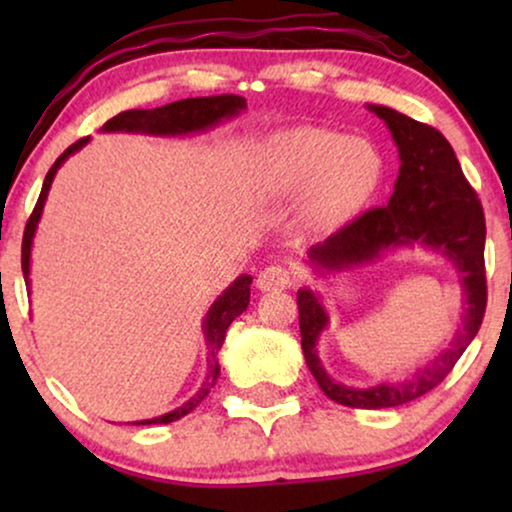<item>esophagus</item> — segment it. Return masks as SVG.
<instances>
[{
    "mask_svg": "<svg viewBox=\"0 0 512 512\" xmlns=\"http://www.w3.org/2000/svg\"><path fill=\"white\" fill-rule=\"evenodd\" d=\"M291 282H293L291 272L286 270L284 265H268V268L258 272L256 286L261 291H282L286 286H291Z\"/></svg>",
    "mask_w": 512,
    "mask_h": 512,
    "instance_id": "obj_1",
    "label": "esophagus"
}]
</instances>
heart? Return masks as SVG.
<instances>
[{
  "instance_id": "b5f03b06",
  "label": "heart",
  "mask_w": 512,
  "mask_h": 512,
  "mask_svg": "<svg viewBox=\"0 0 512 512\" xmlns=\"http://www.w3.org/2000/svg\"><path fill=\"white\" fill-rule=\"evenodd\" d=\"M382 158L366 139L324 128H291L272 137L263 184L270 198L300 200L303 221L335 228L361 212L382 181Z\"/></svg>"
}]
</instances>
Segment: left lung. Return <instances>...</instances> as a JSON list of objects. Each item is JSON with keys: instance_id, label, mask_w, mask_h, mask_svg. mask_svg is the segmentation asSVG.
Listing matches in <instances>:
<instances>
[{"instance_id": "obj_1", "label": "left lung", "mask_w": 512, "mask_h": 512, "mask_svg": "<svg viewBox=\"0 0 512 512\" xmlns=\"http://www.w3.org/2000/svg\"><path fill=\"white\" fill-rule=\"evenodd\" d=\"M368 109L387 123L398 146L401 167L394 193L384 207L370 209L324 242L314 244L307 251V261L321 275H328L373 263L391 249L424 247L438 251L452 263L464 291L461 326L443 352L405 380L380 382L363 389L335 382L321 366L317 342L328 326V312L317 291H298V321L303 338L300 345L307 368L321 391L347 408L380 410L410 403L438 387L478 335L487 307L485 214L478 195L461 172L450 142L436 128L382 104H368Z\"/></svg>"}]
</instances>
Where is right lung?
Masks as SVG:
<instances>
[{
	"instance_id": "right-lung-1",
	"label": "right lung",
	"mask_w": 512,
	"mask_h": 512,
	"mask_svg": "<svg viewBox=\"0 0 512 512\" xmlns=\"http://www.w3.org/2000/svg\"><path fill=\"white\" fill-rule=\"evenodd\" d=\"M247 109V100L240 95H214V97H188V100H179L172 104H165V107L158 109H130L121 111V114L109 118L107 123L102 125V132H132V135H156V137H184V135H195V132L212 130L223 121H230L237 114ZM90 142V137H83L79 142L69 146V149L62 153V156L55 160L51 170H48L44 186H41L37 207L30 216L25 226L23 235V275L25 284L30 286V256H32V242L34 233H37L39 219L44 214V205L48 198V191H51V184L55 174L62 167V163L83 149ZM251 275H240L233 284L228 286L226 291L221 293L219 298L214 300L212 307H209L205 319H202V333H205V345H207V375L202 380L200 389L188 398L184 405H179L177 410L165 412V415L153 417V419H142V422L132 424H170L177 422L188 412L198 408V405L205 401L209 391L219 380L221 366H219V352L223 340H226V331L233 321L240 317V314L247 310L249 305V293H251Z\"/></svg>"
}]
</instances>
